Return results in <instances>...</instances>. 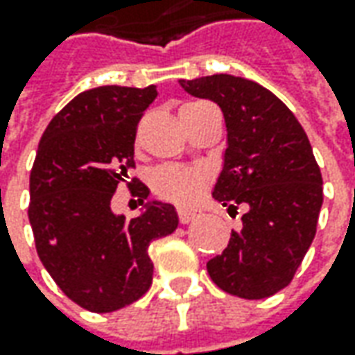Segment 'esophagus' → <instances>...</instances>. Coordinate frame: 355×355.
I'll use <instances>...</instances> for the list:
<instances>
[{
  "instance_id": "1",
  "label": "esophagus",
  "mask_w": 355,
  "mask_h": 355,
  "mask_svg": "<svg viewBox=\"0 0 355 355\" xmlns=\"http://www.w3.org/2000/svg\"><path fill=\"white\" fill-rule=\"evenodd\" d=\"M196 218L194 212H189V210H178V220H180V224H189Z\"/></svg>"
}]
</instances>
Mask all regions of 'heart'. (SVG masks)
<instances>
[{
    "instance_id": "obj_1",
    "label": "heart",
    "mask_w": 355,
    "mask_h": 355,
    "mask_svg": "<svg viewBox=\"0 0 355 355\" xmlns=\"http://www.w3.org/2000/svg\"><path fill=\"white\" fill-rule=\"evenodd\" d=\"M190 105V104H189ZM208 187V173L204 168L182 165H163L151 175V189L166 202L180 208H190L200 200Z\"/></svg>"
}]
</instances>
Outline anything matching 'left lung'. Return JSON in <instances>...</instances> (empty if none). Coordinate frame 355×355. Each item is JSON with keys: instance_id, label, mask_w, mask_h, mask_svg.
I'll list each match as a JSON object with an SVG mask.
<instances>
[{"instance_id": "left-lung-1", "label": "left lung", "mask_w": 355, "mask_h": 355, "mask_svg": "<svg viewBox=\"0 0 355 355\" xmlns=\"http://www.w3.org/2000/svg\"><path fill=\"white\" fill-rule=\"evenodd\" d=\"M194 98L220 105L226 151L212 196L236 210L241 230L206 263L218 287L239 299H265L291 283L311 248L322 208V175L299 119L253 80L214 74L178 80Z\"/></svg>"}]
</instances>
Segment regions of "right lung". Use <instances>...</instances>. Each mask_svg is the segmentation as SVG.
Returning a JSON list of instances; mask_svg holds the SVG:
<instances>
[{"mask_svg":"<svg viewBox=\"0 0 355 355\" xmlns=\"http://www.w3.org/2000/svg\"><path fill=\"white\" fill-rule=\"evenodd\" d=\"M147 88L98 86L70 100L44 129L31 171L29 222L37 253L60 291L82 309L114 312L153 281L149 243L178 227L177 208L147 200L137 218L112 210L135 166V129L157 98Z\"/></svg>","mask_w":355,"mask_h":355,"instance_id":"add662e5","label":"right lung"}]
</instances>
